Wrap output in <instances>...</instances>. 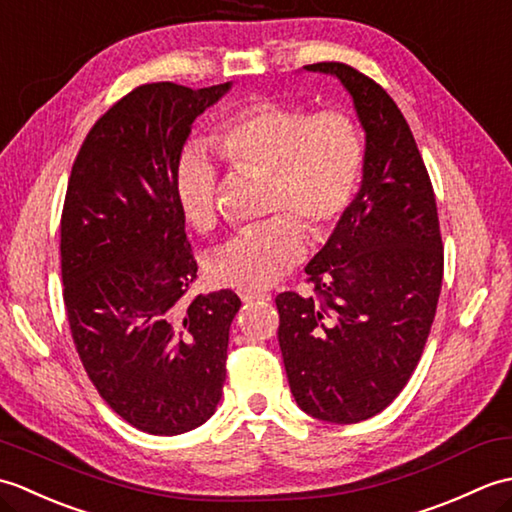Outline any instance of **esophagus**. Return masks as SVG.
Returning <instances> with one entry per match:
<instances>
[{"label": "esophagus", "instance_id": "esophagus-1", "mask_svg": "<svg viewBox=\"0 0 512 512\" xmlns=\"http://www.w3.org/2000/svg\"><path fill=\"white\" fill-rule=\"evenodd\" d=\"M244 303H257V301H270V295L266 292H244L242 295Z\"/></svg>", "mask_w": 512, "mask_h": 512}]
</instances>
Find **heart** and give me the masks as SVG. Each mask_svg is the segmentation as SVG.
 I'll use <instances>...</instances> for the list:
<instances>
[{"mask_svg":"<svg viewBox=\"0 0 512 512\" xmlns=\"http://www.w3.org/2000/svg\"><path fill=\"white\" fill-rule=\"evenodd\" d=\"M213 140L235 167L268 173L266 213L277 215L217 248L209 275L224 288L266 290L306 255V233L296 221L321 237L350 206L363 171V136L343 112L310 114L297 103L255 101L224 118ZM173 198L195 231L217 224V167L202 147L178 156Z\"/></svg>","mask_w":512,"mask_h":512,"instance_id":"1","label":"heart"}]
</instances>
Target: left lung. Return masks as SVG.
<instances>
[{"mask_svg": "<svg viewBox=\"0 0 512 512\" xmlns=\"http://www.w3.org/2000/svg\"><path fill=\"white\" fill-rule=\"evenodd\" d=\"M336 76L365 132L361 189L306 273L314 297L281 292L279 347L290 391L308 416L352 424L407 385L436 317L442 237L436 195L405 116L376 81L345 63Z\"/></svg>", "mask_w": 512, "mask_h": 512, "instance_id": "obj_1", "label": "left lung"}]
</instances>
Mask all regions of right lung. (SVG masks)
<instances>
[{"label":"right lung","instance_id":"right-lung-1","mask_svg":"<svg viewBox=\"0 0 512 512\" xmlns=\"http://www.w3.org/2000/svg\"><path fill=\"white\" fill-rule=\"evenodd\" d=\"M231 81L147 83L90 129L61 215L63 303L81 363L132 427L180 436L209 420L226 380L231 290L187 297L198 262L173 198L195 118Z\"/></svg>","mask_w":512,"mask_h":512}]
</instances>
